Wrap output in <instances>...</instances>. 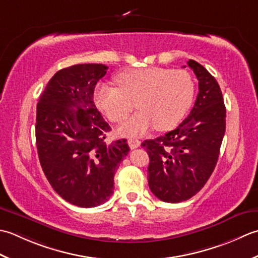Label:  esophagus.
<instances>
[{"mask_svg":"<svg viewBox=\"0 0 258 258\" xmlns=\"http://www.w3.org/2000/svg\"><path fill=\"white\" fill-rule=\"evenodd\" d=\"M128 144H129L130 149H136V148H138V147L141 145V141L138 140V139L131 138V139L128 140Z\"/></svg>","mask_w":258,"mask_h":258,"instance_id":"esophagus-1","label":"esophagus"}]
</instances>
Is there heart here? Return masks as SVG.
<instances>
[{"label":"heart","mask_w":258,"mask_h":258,"mask_svg":"<svg viewBox=\"0 0 258 258\" xmlns=\"http://www.w3.org/2000/svg\"><path fill=\"white\" fill-rule=\"evenodd\" d=\"M118 88L100 82L93 102L112 122H122L135 108L140 110L118 129L120 135L139 136L154 128L166 131L177 125L195 94L190 73L182 69L149 67L125 70L115 77Z\"/></svg>","instance_id":"1"}]
</instances>
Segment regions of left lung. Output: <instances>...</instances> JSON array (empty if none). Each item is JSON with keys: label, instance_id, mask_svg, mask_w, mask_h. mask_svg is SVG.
<instances>
[{"label": "left lung", "instance_id": "left-lung-1", "mask_svg": "<svg viewBox=\"0 0 258 258\" xmlns=\"http://www.w3.org/2000/svg\"><path fill=\"white\" fill-rule=\"evenodd\" d=\"M187 63L199 90L190 113L175 130L141 144L150 159V190L166 203L187 201L205 186L217 164L226 129V108L216 79L198 62Z\"/></svg>", "mask_w": 258, "mask_h": 258}]
</instances>
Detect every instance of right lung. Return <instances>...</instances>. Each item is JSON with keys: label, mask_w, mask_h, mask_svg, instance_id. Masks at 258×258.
<instances>
[{"label": "right lung", "mask_w": 258, "mask_h": 258, "mask_svg": "<svg viewBox=\"0 0 258 258\" xmlns=\"http://www.w3.org/2000/svg\"><path fill=\"white\" fill-rule=\"evenodd\" d=\"M107 70L98 63L59 70L36 106V148L46 179L64 201L83 208L108 201L129 152L125 139L104 140L111 128L93 102L94 87Z\"/></svg>", "instance_id": "obj_1"}]
</instances>
